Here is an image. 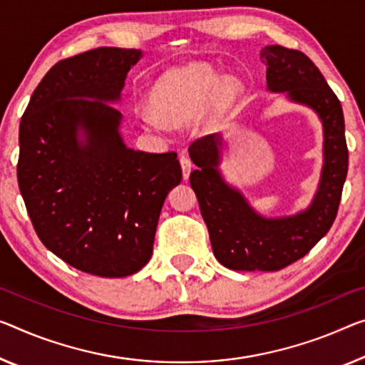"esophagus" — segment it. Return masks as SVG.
I'll use <instances>...</instances> for the list:
<instances>
[{"label": "esophagus", "mask_w": 365, "mask_h": 365, "mask_svg": "<svg viewBox=\"0 0 365 365\" xmlns=\"http://www.w3.org/2000/svg\"><path fill=\"white\" fill-rule=\"evenodd\" d=\"M179 163H181L182 168V178L187 179L190 175V170H192V163H190L187 153H181V156H179Z\"/></svg>", "instance_id": "esophagus-1"}]
</instances>
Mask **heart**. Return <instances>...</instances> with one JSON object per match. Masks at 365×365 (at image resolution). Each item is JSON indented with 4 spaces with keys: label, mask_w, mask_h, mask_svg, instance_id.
<instances>
[{
    "label": "heart",
    "mask_w": 365,
    "mask_h": 365,
    "mask_svg": "<svg viewBox=\"0 0 365 365\" xmlns=\"http://www.w3.org/2000/svg\"><path fill=\"white\" fill-rule=\"evenodd\" d=\"M243 93L241 83L223 78L207 63H190L166 71L150 93L153 108L140 112L143 124L163 132L168 122H187L205 110L197 120L200 132H214Z\"/></svg>",
    "instance_id": "1"
}]
</instances>
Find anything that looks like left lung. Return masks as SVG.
Masks as SVG:
<instances>
[{
  "mask_svg": "<svg viewBox=\"0 0 365 365\" xmlns=\"http://www.w3.org/2000/svg\"><path fill=\"white\" fill-rule=\"evenodd\" d=\"M267 91L284 93L310 108L323 127V166L310 205L294 215L264 217L220 171L223 140L214 133L195 140L189 156L197 170L190 186L209 228L217 261L233 271H279L304 257L331 228L347 175L344 115L339 99L315 63L299 50L280 46L261 48Z\"/></svg>",
  "mask_w": 365,
  "mask_h": 365,
  "instance_id": "8db88e82",
  "label": "left lung"
}]
</instances>
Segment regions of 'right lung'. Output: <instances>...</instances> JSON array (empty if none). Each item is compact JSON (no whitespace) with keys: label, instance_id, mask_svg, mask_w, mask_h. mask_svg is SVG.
<instances>
[{"label":"right lung","instance_id":"add662e5","mask_svg":"<svg viewBox=\"0 0 365 365\" xmlns=\"http://www.w3.org/2000/svg\"><path fill=\"white\" fill-rule=\"evenodd\" d=\"M142 50L101 47L58 61L19 124L18 182L47 250L83 272L127 277L153 253L178 155L127 147L120 101Z\"/></svg>","mask_w":365,"mask_h":365}]
</instances>
